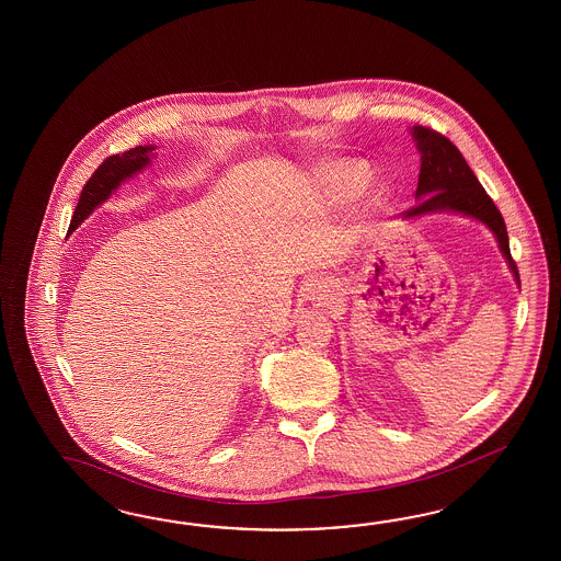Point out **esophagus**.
<instances>
[{"mask_svg":"<svg viewBox=\"0 0 561 561\" xmlns=\"http://www.w3.org/2000/svg\"><path fill=\"white\" fill-rule=\"evenodd\" d=\"M308 298L312 302H327V300H331V286L324 279H314L308 286Z\"/></svg>","mask_w":561,"mask_h":561,"instance_id":"34e87169","label":"esophagus"}]
</instances>
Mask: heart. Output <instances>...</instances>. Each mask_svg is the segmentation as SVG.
<instances>
[{
    "label": "heart",
    "mask_w": 561,
    "mask_h": 561,
    "mask_svg": "<svg viewBox=\"0 0 561 561\" xmlns=\"http://www.w3.org/2000/svg\"><path fill=\"white\" fill-rule=\"evenodd\" d=\"M369 180V171L362 165H343L334 171V182L343 194H357Z\"/></svg>",
    "instance_id": "heart-1"
}]
</instances>
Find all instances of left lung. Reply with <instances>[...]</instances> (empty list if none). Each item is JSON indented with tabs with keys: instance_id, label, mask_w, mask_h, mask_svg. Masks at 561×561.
<instances>
[{
	"instance_id": "1",
	"label": "left lung",
	"mask_w": 561,
	"mask_h": 561,
	"mask_svg": "<svg viewBox=\"0 0 561 561\" xmlns=\"http://www.w3.org/2000/svg\"><path fill=\"white\" fill-rule=\"evenodd\" d=\"M412 137L421 151V173L416 206L404 213V218H414L431 213H457L471 216L490 228L499 241L500 251L508 261V267L520 286V277L508 247V232L504 218L485 194L482 183L473 175L463 154L447 137L426 126H412Z\"/></svg>"
}]
</instances>
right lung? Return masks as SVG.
Masks as SVG:
<instances>
[{
	"instance_id": "add662e5",
	"label": "right lung",
	"mask_w": 561,
	"mask_h": 561,
	"mask_svg": "<svg viewBox=\"0 0 561 561\" xmlns=\"http://www.w3.org/2000/svg\"><path fill=\"white\" fill-rule=\"evenodd\" d=\"M152 151H154L152 145L151 147L145 145V147H135L122 154L118 152V154L107 157L106 161L93 171V175L83 185L69 232H73L93 213V208H98L102 202H106L110 194L121 187L124 180L133 178L142 167L149 165V161H151L149 154Z\"/></svg>"
}]
</instances>
